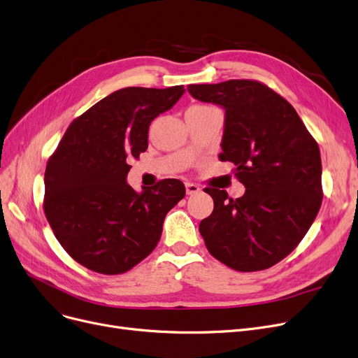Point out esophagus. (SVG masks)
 Masks as SVG:
<instances>
[{
	"label": "esophagus",
	"instance_id": "obj_1",
	"mask_svg": "<svg viewBox=\"0 0 358 358\" xmlns=\"http://www.w3.org/2000/svg\"><path fill=\"white\" fill-rule=\"evenodd\" d=\"M185 192H187V194H197L200 192V187L197 184L187 181L185 182Z\"/></svg>",
	"mask_w": 358,
	"mask_h": 358
}]
</instances>
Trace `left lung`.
<instances>
[{
    "instance_id": "1",
    "label": "left lung",
    "mask_w": 358,
    "mask_h": 358,
    "mask_svg": "<svg viewBox=\"0 0 358 358\" xmlns=\"http://www.w3.org/2000/svg\"><path fill=\"white\" fill-rule=\"evenodd\" d=\"M190 95L225 108L221 161L236 165L245 193L206 187L213 212L199 225L209 253L238 272L268 269L307 234L320 209L322 161L292 105L265 83L190 85Z\"/></svg>"
}]
</instances>
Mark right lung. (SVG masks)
Listing matches in <instances>:
<instances>
[{"mask_svg": "<svg viewBox=\"0 0 358 358\" xmlns=\"http://www.w3.org/2000/svg\"><path fill=\"white\" fill-rule=\"evenodd\" d=\"M184 86L124 87L77 117L45 169L43 212L54 236L82 266L103 275L130 271L157 247L166 213L185 194L180 180L136 193L129 161L148 149L153 118Z\"/></svg>", "mask_w": 358, "mask_h": 358, "instance_id": "obj_1", "label": "right lung"}]
</instances>
